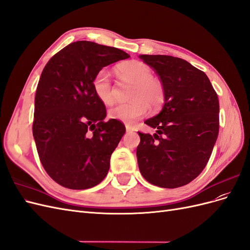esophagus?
Listing matches in <instances>:
<instances>
[{
	"mask_svg": "<svg viewBox=\"0 0 250 250\" xmlns=\"http://www.w3.org/2000/svg\"><path fill=\"white\" fill-rule=\"evenodd\" d=\"M125 128H126V131H127V132H132V131H134V128H133L131 125H129V124H126V125H125Z\"/></svg>",
	"mask_w": 250,
	"mask_h": 250,
	"instance_id": "1",
	"label": "esophagus"
}]
</instances>
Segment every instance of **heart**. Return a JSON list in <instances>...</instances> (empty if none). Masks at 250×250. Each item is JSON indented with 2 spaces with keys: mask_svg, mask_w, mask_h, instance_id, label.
Returning <instances> with one entry per match:
<instances>
[{
  "mask_svg": "<svg viewBox=\"0 0 250 250\" xmlns=\"http://www.w3.org/2000/svg\"><path fill=\"white\" fill-rule=\"evenodd\" d=\"M117 72L121 79L133 82L131 89V101L120 103L109 109V117L121 122L132 124L144 117L151 107L157 108L165 100V89L163 83L152 77L150 67L144 62H128L117 66ZM94 93L104 104H110L115 100V89L111 84L109 72L100 70L93 79Z\"/></svg>",
  "mask_w": 250,
  "mask_h": 250,
  "instance_id": "b5f03b06",
  "label": "heart"
}]
</instances>
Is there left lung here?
Masks as SVG:
<instances>
[{
  "label": "left lung",
  "mask_w": 250,
  "mask_h": 250,
  "mask_svg": "<svg viewBox=\"0 0 250 250\" xmlns=\"http://www.w3.org/2000/svg\"><path fill=\"white\" fill-rule=\"evenodd\" d=\"M158 75L165 103L145 121L156 133L139 132L138 164L154 186L174 188L191 183L206 167L219 132L218 96L208 76L186 60L168 55H140Z\"/></svg>",
  "instance_id": "left-lung-1"
}]
</instances>
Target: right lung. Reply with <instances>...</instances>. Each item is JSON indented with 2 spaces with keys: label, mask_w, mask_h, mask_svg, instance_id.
<instances>
[{
  "label": "right lung",
  "mask_w": 250,
  "mask_h": 250,
  "mask_svg": "<svg viewBox=\"0 0 250 250\" xmlns=\"http://www.w3.org/2000/svg\"><path fill=\"white\" fill-rule=\"evenodd\" d=\"M126 52L81 41L67 44L43 67L34 100L33 137L49 176L72 190L99 185L125 133L106 109L93 79L104 66L129 58Z\"/></svg>",
  "instance_id": "1"
}]
</instances>
